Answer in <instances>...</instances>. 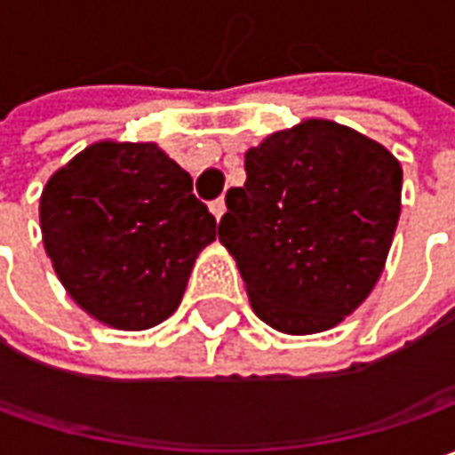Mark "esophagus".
<instances>
[{
    "label": "esophagus",
    "instance_id": "1",
    "mask_svg": "<svg viewBox=\"0 0 455 455\" xmlns=\"http://www.w3.org/2000/svg\"><path fill=\"white\" fill-rule=\"evenodd\" d=\"M210 210H212V215L220 220L222 215H225V210H228V207H225V200H215L212 204H210Z\"/></svg>",
    "mask_w": 455,
    "mask_h": 455
}]
</instances>
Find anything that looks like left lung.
I'll list each match as a JSON object with an SVG mask.
<instances>
[{"instance_id":"8db88e82","label":"left lung","mask_w":455,"mask_h":455,"mask_svg":"<svg viewBox=\"0 0 455 455\" xmlns=\"http://www.w3.org/2000/svg\"><path fill=\"white\" fill-rule=\"evenodd\" d=\"M220 243L255 316L283 334L344 322L382 275L400 220L403 166L364 133L306 118L245 151Z\"/></svg>"}]
</instances>
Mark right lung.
<instances>
[{
	"label": "right lung",
	"mask_w": 455,
	"mask_h": 455,
	"mask_svg": "<svg viewBox=\"0 0 455 455\" xmlns=\"http://www.w3.org/2000/svg\"><path fill=\"white\" fill-rule=\"evenodd\" d=\"M44 253L76 304L121 331L177 311L218 222L192 177L151 141H96L43 187Z\"/></svg>",
	"instance_id": "obj_1"
}]
</instances>
